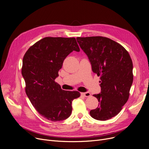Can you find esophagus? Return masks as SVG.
Masks as SVG:
<instances>
[{"instance_id": "34e87169", "label": "esophagus", "mask_w": 149, "mask_h": 149, "mask_svg": "<svg viewBox=\"0 0 149 149\" xmlns=\"http://www.w3.org/2000/svg\"><path fill=\"white\" fill-rule=\"evenodd\" d=\"M81 94H82L83 96L86 97H88L91 96V94H90V93H89V92H86V93H81Z\"/></svg>"}]
</instances>
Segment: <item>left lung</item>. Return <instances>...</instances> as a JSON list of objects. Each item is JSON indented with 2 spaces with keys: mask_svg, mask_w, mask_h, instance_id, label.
Returning a JSON list of instances; mask_svg holds the SVG:
<instances>
[{
  "mask_svg": "<svg viewBox=\"0 0 149 149\" xmlns=\"http://www.w3.org/2000/svg\"><path fill=\"white\" fill-rule=\"evenodd\" d=\"M77 40L100 79L101 93L93 95L99 107L90 115L97 120H108L121 111L129 98L133 80L131 57L120 44L106 37H77Z\"/></svg>",
  "mask_w": 149,
  "mask_h": 149,
  "instance_id": "left-lung-1",
  "label": "left lung"
}]
</instances>
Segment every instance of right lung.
Wrapping results in <instances>:
<instances>
[{
    "mask_svg": "<svg viewBox=\"0 0 149 149\" xmlns=\"http://www.w3.org/2000/svg\"><path fill=\"white\" fill-rule=\"evenodd\" d=\"M79 52L75 38L46 37L25 52L22 75L25 93L36 111L49 120L57 122L69 118L72 102L79 97L77 91H64L55 80L66 57L72 51Z\"/></svg>",
    "mask_w": 149,
    "mask_h": 149,
    "instance_id": "add662e5",
    "label": "right lung"
}]
</instances>
